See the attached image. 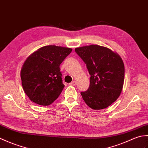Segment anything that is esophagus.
<instances>
[{
  "mask_svg": "<svg viewBox=\"0 0 148 148\" xmlns=\"http://www.w3.org/2000/svg\"><path fill=\"white\" fill-rule=\"evenodd\" d=\"M76 84V82L75 81H72L71 83H69V85H71V86H75Z\"/></svg>",
  "mask_w": 148,
  "mask_h": 148,
  "instance_id": "1",
  "label": "esophagus"
}]
</instances>
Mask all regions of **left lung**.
Masks as SVG:
<instances>
[{"mask_svg":"<svg viewBox=\"0 0 148 148\" xmlns=\"http://www.w3.org/2000/svg\"><path fill=\"white\" fill-rule=\"evenodd\" d=\"M86 65L90 75V86L81 92L83 99L95 110L108 108L121 94L125 67L118 53L106 47L92 45L75 49Z\"/></svg>","mask_w":148,"mask_h":148,"instance_id":"left-lung-1","label":"left lung"}]
</instances>
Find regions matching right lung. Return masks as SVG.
<instances>
[{
    "mask_svg": "<svg viewBox=\"0 0 148 148\" xmlns=\"http://www.w3.org/2000/svg\"><path fill=\"white\" fill-rule=\"evenodd\" d=\"M72 50L62 46H46L26 59L20 75L24 92L31 101L49 106L60 95L65 85L60 65Z\"/></svg>",
    "mask_w": 148,
    "mask_h": 148,
    "instance_id": "right-lung-1",
    "label": "right lung"
}]
</instances>
